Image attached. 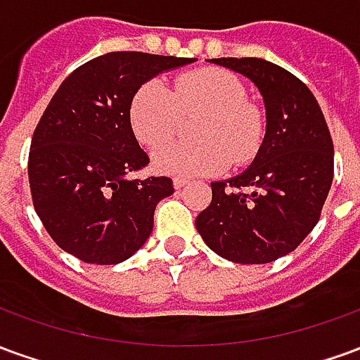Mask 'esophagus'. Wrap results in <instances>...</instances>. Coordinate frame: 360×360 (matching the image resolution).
Returning <instances> with one entry per match:
<instances>
[{
    "label": "esophagus",
    "instance_id": "esophagus-1",
    "mask_svg": "<svg viewBox=\"0 0 360 360\" xmlns=\"http://www.w3.org/2000/svg\"><path fill=\"white\" fill-rule=\"evenodd\" d=\"M187 183H188L187 179H181V177H175V179H173V187H175V188H177V191H179V188L185 187Z\"/></svg>",
    "mask_w": 360,
    "mask_h": 360
}]
</instances>
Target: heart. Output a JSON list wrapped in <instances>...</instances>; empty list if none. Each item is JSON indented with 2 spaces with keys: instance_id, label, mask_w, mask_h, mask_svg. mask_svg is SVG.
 I'll return each mask as SVG.
<instances>
[{
  "instance_id": "obj_1",
  "label": "heart",
  "mask_w": 360,
  "mask_h": 360,
  "mask_svg": "<svg viewBox=\"0 0 360 360\" xmlns=\"http://www.w3.org/2000/svg\"><path fill=\"white\" fill-rule=\"evenodd\" d=\"M208 112L197 127L200 145L161 146L179 130L182 115ZM131 127L146 148L156 150L154 169L164 175H216L235 165L249 164L264 136V121L247 103V89L237 75L206 67L181 75L169 89L152 79L136 90L131 102Z\"/></svg>"
}]
</instances>
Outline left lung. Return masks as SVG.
<instances>
[{
	"label": "left lung",
	"instance_id": "1",
	"mask_svg": "<svg viewBox=\"0 0 360 360\" xmlns=\"http://www.w3.org/2000/svg\"><path fill=\"white\" fill-rule=\"evenodd\" d=\"M210 63L247 77L266 110V133L250 165L212 183L196 229L216 255L237 264H268L302 243L320 219L333 179V142L309 86L260 58Z\"/></svg>",
	"mask_w": 360,
	"mask_h": 360
}]
</instances>
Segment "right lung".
<instances>
[{
  "label": "right lung",
  "instance_id": "add662e5",
  "mask_svg": "<svg viewBox=\"0 0 360 360\" xmlns=\"http://www.w3.org/2000/svg\"><path fill=\"white\" fill-rule=\"evenodd\" d=\"M195 61L110 51L61 82L32 134L28 181L38 218L65 252L108 266L146 243L173 183L129 177L148 164L131 127V102L144 82Z\"/></svg>",
  "mask_w": 360,
  "mask_h": 360
}]
</instances>
